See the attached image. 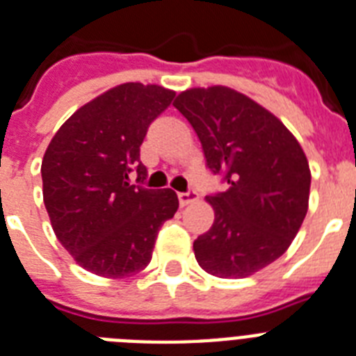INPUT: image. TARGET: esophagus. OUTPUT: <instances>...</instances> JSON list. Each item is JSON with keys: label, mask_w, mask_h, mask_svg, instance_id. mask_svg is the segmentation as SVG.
Segmentation results:
<instances>
[{"label": "esophagus", "mask_w": 356, "mask_h": 356, "mask_svg": "<svg viewBox=\"0 0 356 356\" xmlns=\"http://www.w3.org/2000/svg\"><path fill=\"white\" fill-rule=\"evenodd\" d=\"M177 197H179V203H181V207H186V205H190L192 201L197 200V192H195L194 188H190V190H186V192H179Z\"/></svg>", "instance_id": "obj_1"}]
</instances>
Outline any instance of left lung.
Listing matches in <instances>:
<instances>
[{"label":"left lung","mask_w":356,"mask_h":356,"mask_svg":"<svg viewBox=\"0 0 356 356\" xmlns=\"http://www.w3.org/2000/svg\"><path fill=\"white\" fill-rule=\"evenodd\" d=\"M173 107L201 142L225 192L207 195L214 223L194 242L211 275L242 279L281 257L309 209L310 170L293 134L259 103L227 86L190 88Z\"/></svg>","instance_id":"8db88e82"}]
</instances>
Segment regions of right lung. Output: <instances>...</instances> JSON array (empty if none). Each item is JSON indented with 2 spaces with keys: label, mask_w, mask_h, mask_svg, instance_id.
<instances>
[{
  "label": "right lung",
  "mask_w": 356,
  "mask_h": 356,
  "mask_svg": "<svg viewBox=\"0 0 356 356\" xmlns=\"http://www.w3.org/2000/svg\"><path fill=\"white\" fill-rule=\"evenodd\" d=\"M175 97L162 86L125 83L74 113L42 161L44 205L58 242L96 275L122 279L149 264L159 229L177 212L172 188L142 183L140 145ZM137 175L138 185L130 183Z\"/></svg>",
  "instance_id": "1"
}]
</instances>
